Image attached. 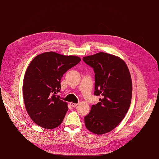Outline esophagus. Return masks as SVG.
<instances>
[{"mask_svg":"<svg viewBox=\"0 0 159 159\" xmlns=\"http://www.w3.org/2000/svg\"><path fill=\"white\" fill-rule=\"evenodd\" d=\"M70 105H71V106L73 107H75L78 106V103H70Z\"/></svg>","mask_w":159,"mask_h":159,"instance_id":"obj_1","label":"esophagus"}]
</instances>
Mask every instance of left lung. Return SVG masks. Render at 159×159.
Returning a JSON list of instances; mask_svg holds the SVG:
<instances>
[{
    "mask_svg": "<svg viewBox=\"0 0 159 159\" xmlns=\"http://www.w3.org/2000/svg\"><path fill=\"white\" fill-rule=\"evenodd\" d=\"M83 60L95 72L94 95L102 97L84 117L85 125L99 135L111 131L125 117L131 102V76L125 62L118 56L99 52Z\"/></svg>",
    "mask_w": 159,
    "mask_h": 159,
    "instance_id": "8db88e82",
    "label": "left lung"
}]
</instances>
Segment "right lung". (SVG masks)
Instances as JSON below:
<instances>
[{
    "label": "right lung",
    "instance_id": "add662e5",
    "mask_svg": "<svg viewBox=\"0 0 159 159\" xmlns=\"http://www.w3.org/2000/svg\"><path fill=\"white\" fill-rule=\"evenodd\" d=\"M80 61L78 56L54 52L42 53L31 61L23 80V98L28 114L38 125L53 129L63 121L68 103L56 94L63 75Z\"/></svg>",
    "mask_w": 159,
    "mask_h": 159
}]
</instances>
